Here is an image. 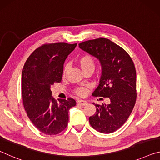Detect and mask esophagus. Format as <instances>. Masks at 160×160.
<instances>
[{"label":"esophagus","instance_id":"esophagus-1","mask_svg":"<svg viewBox=\"0 0 160 160\" xmlns=\"http://www.w3.org/2000/svg\"><path fill=\"white\" fill-rule=\"evenodd\" d=\"M77 104L80 105V106H85V105L88 104V103L87 101H85V100H78L77 102Z\"/></svg>","mask_w":160,"mask_h":160}]
</instances>
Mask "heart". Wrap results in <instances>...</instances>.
<instances>
[{
  "label": "heart",
  "mask_w": 160,
  "mask_h": 160,
  "mask_svg": "<svg viewBox=\"0 0 160 160\" xmlns=\"http://www.w3.org/2000/svg\"><path fill=\"white\" fill-rule=\"evenodd\" d=\"M78 66L82 70V71L84 72L87 70H93L94 69V61L93 58L91 56L88 55H83L78 59ZM67 70V67H65L64 72ZM86 93V91L85 89L80 88L77 90V94L80 96L85 95Z\"/></svg>",
  "instance_id": "b5f03b06"
}]
</instances>
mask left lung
I'll list each match as a JSON object with an SVG mask.
<instances>
[{
    "instance_id": "8db88e82",
    "label": "left lung",
    "mask_w": 160,
    "mask_h": 160,
    "mask_svg": "<svg viewBox=\"0 0 160 160\" xmlns=\"http://www.w3.org/2000/svg\"><path fill=\"white\" fill-rule=\"evenodd\" d=\"M79 48L98 59L102 67L94 96L107 97L109 104H94L96 112L89 118L94 129L102 133L116 131L127 121L136 100V71L123 48L105 38L80 43Z\"/></svg>"
}]
</instances>
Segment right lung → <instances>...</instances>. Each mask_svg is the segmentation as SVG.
Listing matches in <instances>:
<instances>
[{
	"label": "right lung",
	"mask_w": 160,
	"mask_h": 160,
	"mask_svg": "<svg viewBox=\"0 0 160 160\" xmlns=\"http://www.w3.org/2000/svg\"><path fill=\"white\" fill-rule=\"evenodd\" d=\"M77 44L55 43L37 48L29 56L22 72V93L27 114L36 128L47 135H56L68 126V112L75 106L72 98L52 97L51 87L60 82L63 65Z\"/></svg>",
	"instance_id": "obj_1"
}]
</instances>
